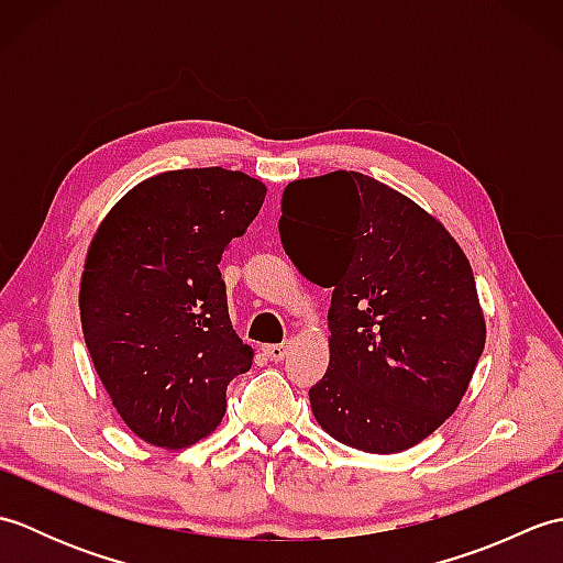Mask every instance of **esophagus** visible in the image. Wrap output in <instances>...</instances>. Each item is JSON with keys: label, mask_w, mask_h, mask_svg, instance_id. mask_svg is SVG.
<instances>
[{"label": "esophagus", "mask_w": 563, "mask_h": 563, "mask_svg": "<svg viewBox=\"0 0 563 563\" xmlns=\"http://www.w3.org/2000/svg\"><path fill=\"white\" fill-rule=\"evenodd\" d=\"M263 353H266L271 361H275V363H280L285 355H288V345L285 343H273V345H266V349H263Z\"/></svg>", "instance_id": "esophagus-1"}]
</instances>
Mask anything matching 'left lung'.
I'll return each instance as SVG.
<instances>
[{
	"instance_id": "1",
	"label": "left lung",
	"mask_w": 563,
	"mask_h": 563,
	"mask_svg": "<svg viewBox=\"0 0 563 563\" xmlns=\"http://www.w3.org/2000/svg\"><path fill=\"white\" fill-rule=\"evenodd\" d=\"M307 280L333 288L327 375L309 389L331 438L389 454L457 409L486 327L470 261L413 200L357 172L295 181L278 222Z\"/></svg>"
}]
</instances>
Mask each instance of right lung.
<instances>
[{"label":"right lung","mask_w":563,"mask_h":563,"mask_svg":"<svg viewBox=\"0 0 563 563\" xmlns=\"http://www.w3.org/2000/svg\"><path fill=\"white\" fill-rule=\"evenodd\" d=\"M266 186L220 166L135 186L106 214L81 273L93 367L135 435L186 448L218 428L227 385L254 351L227 312L220 261L254 222Z\"/></svg>","instance_id":"1"}]
</instances>
